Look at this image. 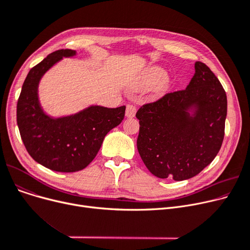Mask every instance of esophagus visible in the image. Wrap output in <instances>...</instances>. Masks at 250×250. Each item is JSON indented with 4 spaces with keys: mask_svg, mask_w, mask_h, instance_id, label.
<instances>
[{
    "mask_svg": "<svg viewBox=\"0 0 250 250\" xmlns=\"http://www.w3.org/2000/svg\"><path fill=\"white\" fill-rule=\"evenodd\" d=\"M136 111H137V108L135 105H132V104H127L126 105V109H125V115L127 117H134L135 114H136Z\"/></svg>",
    "mask_w": 250,
    "mask_h": 250,
    "instance_id": "1",
    "label": "esophagus"
}]
</instances>
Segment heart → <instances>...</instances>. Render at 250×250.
I'll return each instance as SVG.
<instances>
[{"mask_svg": "<svg viewBox=\"0 0 250 250\" xmlns=\"http://www.w3.org/2000/svg\"><path fill=\"white\" fill-rule=\"evenodd\" d=\"M166 72L159 67H153L148 70L145 81L149 86H156L163 82L166 79Z\"/></svg>", "mask_w": 250, "mask_h": 250, "instance_id": "1", "label": "heart"}]
</instances>
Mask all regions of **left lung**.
<instances>
[{"label":"left lung","mask_w":250,"mask_h":250,"mask_svg":"<svg viewBox=\"0 0 250 250\" xmlns=\"http://www.w3.org/2000/svg\"><path fill=\"white\" fill-rule=\"evenodd\" d=\"M194 69L185 90L144 104L136 114L139 154L159 178L181 181L199 174L215 159L224 139L226 92L207 64L196 62Z\"/></svg>","instance_id":"left-lung-1"}]
</instances>
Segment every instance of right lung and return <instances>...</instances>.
Wrapping results in <instances>:
<instances>
[{
    "mask_svg": "<svg viewBox=\"0 0 250 250\" xmlns=\"http://www.w3.org/2000/svg\"><path fill=\"white\" fill-rule=\"evenodd\" d=\"M76 55L60 49L33 67L22 86L17 102V125L24 146L42 166L59 172H76L87 167L97 155L110 129L122 123L125 106L107 108L92 105L78 113L54 118L38 100L42 77L62 58Z\"/></svg>",
    "mask_w": 250,
    "mask_h": 250,
    "instance_id": "add662e5",
    "label": "right lung"
}]
</instances>
